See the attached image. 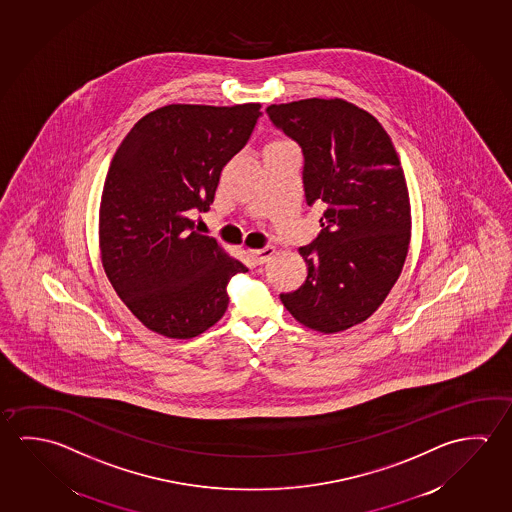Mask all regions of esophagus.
<instances>
[{"label": "esophagus", "instance_id": "34e87169", "mask_svg": "<svg viewBox=\"0 0 512 512\" xmlns=\"http://www.w3.org/2000/svg\"><path fill=\"white\" fill-rule=\"evenodd\" d=\"M275 250L273 248H260V250H250V257L255 260V264H264L273 257Z\"/></svg>", "mask_w": 512, "mask_h": 512}]
</instances>
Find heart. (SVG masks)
Masks as SVG:
<instances>
[{
	"label": "heart",
	"mask_w": 512,
	"mask_h": 512,
	"mask_svg": "<svg viewBox=\"0 0 512 512\" xmlns=\"http://www.w3.org/2000/svg\"><path fill=\"white\" fill-rule=\"evenodd\" d=\"M287 144H293L291 141H287V139H275V141H271V143L266 146V150L269 148H278V146H287Z\"/></svg>",
	"instance_id": "b5f03b06"
}]
</instances>
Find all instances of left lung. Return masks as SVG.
I'll list each match as a JSON object with an SVG mask.
<instances>
[{
	"mask_svg": "<svg viewBox=\"0 0 512 512\" xmlns=\"http://www.w3.org/2000/svg\"><path fill=\"white\" fill-rule=\"evenodd\" d=\"M266 112L302 146L307 205L325 207L316 241L298 250L307 278L280 300L303 327L343 332L382 305L407 259L411 202L402 164L377 118L343 98Z\"/></svg>",
	"mask_w": 512,
	"mask_h": 512,
	"instance_id": "1",
	"label": "left lung"
}]
</instances>
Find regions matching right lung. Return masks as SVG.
Instances as JSON below:
<instances>
[{"label": "right lung", "mask_w": 512, "mask_h": 512, "mask_svg": "<svg viewBox=\"0 0 512 512\" xmlns=\"http://www.w3.org/2000/svg\"><path fill=\"white\" fill-rule=\"evenodd\" d=\"M259 116L260 103H173L139 119L119 144L101 193V264L151 332L200 336L223 318L228 280L248 271L191 216L210 209L221 171Z\"/></svg>", "instance_id": "add662e5"}]
</instances>
